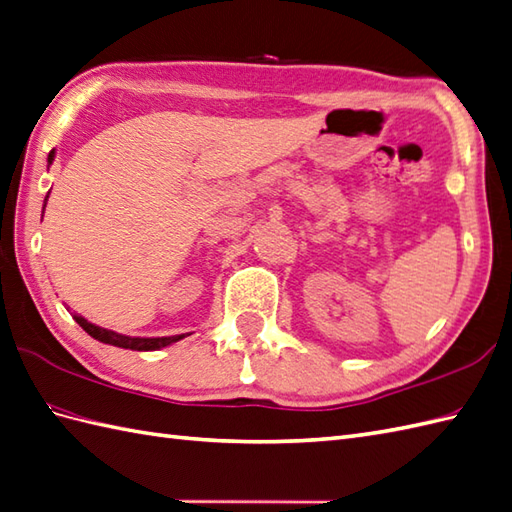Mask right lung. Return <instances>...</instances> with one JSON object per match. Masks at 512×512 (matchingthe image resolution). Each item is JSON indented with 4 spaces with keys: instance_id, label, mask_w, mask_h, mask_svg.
Wrapping results in <instances>:
<instances>
[{
    "instance_id": "right-lung-1",
    "label": "right lung",
    "mask_w": 512,
    "mask_h": 512,
    "mask_svg": "<svg viewBox=\"0 0 512 512\" xmlns=\"http://www.w3.org/2000/svg\"><path fill=\"white\" fill-rule=\"evenodd\" d=\"M52 160H54V149L47 156L49 165H52ZM47 197H45V202H47ZM43 210H45V206H43ZM73 319H76L80 326H82V330L89 332L93 339L102 341V343H108V345H115V347H123V350H134V352L160 350V347H167V345L176 343V341H180V339H184V336H186V334H173V336H156V339H143V336H126V334H117V332H112V330L93 326L91 321H86L80 315H73Z\"/></svg>"
}]
</instances>
